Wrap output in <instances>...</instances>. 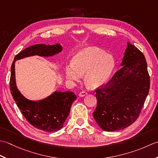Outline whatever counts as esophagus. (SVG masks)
<instances>
[{"instance_id": "obj_1", "label": "esophagus", "mask_w": 158, "mask_h": 158, "mask_svg": "<svg viewBox=\"0 0 158 158\" xmlns=\"http://www.w3.org/2000/svg\"><path fill=\"white\" fill-rule=\"evenodd\" d=\"M86 95H87V93H86V91H82L79 93L78 95L80 96V97H84V96H85Z\"/></svg>"}]
</instances>
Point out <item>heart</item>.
<instances>
[{"instance_id":"b5f03b06","label":"heart","mask_w":158,"mask_h":158,"mask_svg":"<svg viewBox=\"0 0 158 158\" xmlns=\"http://www.w3.org/2000/svg\"><path fill=\"white\" fill-rule=\"evenodd\" d=\"M114 66L115 60L111 54L100 48L89 47L77 52L65 71L67 78L75 81L85 73L86 85L90 88H98L108 81Z\"/></svg>"}]
</instances>
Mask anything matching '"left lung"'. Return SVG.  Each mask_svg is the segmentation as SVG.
<instances>
[{
	"label": "left lung",
	"instance_id": "1",
	"mask_svg": "<svg viewBox=\"0 0 158 158\" xmlns=\"http://www.w3.org/2000/svg\"><path fill=\"white\" fill-rule=\"evenodd\" d=\"M127 44L121 69L95 91L98 104L93 115L104 131L123 130L134 123L149 91L145 57L134 45Z\"/></svg>",
	"mask_w": 158,
	"mask_h": 158
}]
</instances>
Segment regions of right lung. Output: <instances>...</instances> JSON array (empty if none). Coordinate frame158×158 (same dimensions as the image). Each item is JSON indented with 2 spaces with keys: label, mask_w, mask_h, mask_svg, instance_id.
Segmentation results:
<instances>
[{
  "label": "right lung",
  "mask_w": 158,
  "mask_h": 158,
  "mask_svg": "<svg viewBox=\"0 0 158 158\" xmlns=\"http://www.w3.org/2000/svg\"><path fill=\"white\" fill-rule=\"evenodd\" d=\"M62 50V46L58 44L31 46L15 56L11 67L10 91L18 107L28 123L35 128L48 132L58 131L63 127L72 103L76 99V95L72 91H54L41 100H29L22 94L16 86L15 63L17 60L35 55L52 56Z\"/></svg>",
  "instance_id": "obj_1"
}]
</instances>
